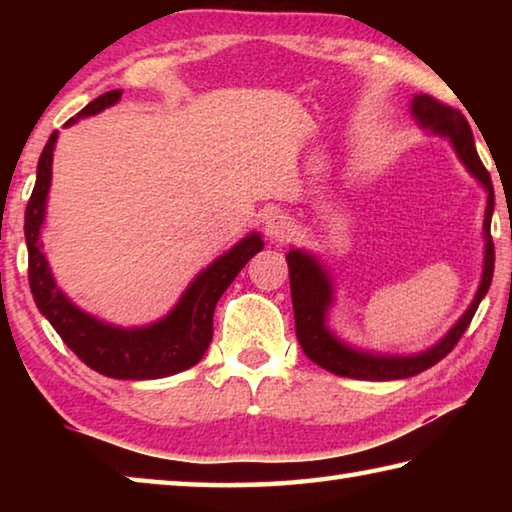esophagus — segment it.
Instances as JSON below:
<instances>
[{
  "label": "esophagus",
  "mask_w": 512,
  "mask_h": 512,
  "mask_svg": "<svg viewBox=\"0 0 512 512\" xmlns=\"http://www.w3.org/2000/svg\"><path fill=\"white\" fill-rule=\"evenodd\" d=\"M266 235L273 241H284L291 237V221L284 214H273L266 221Z\"/></svg>",
  "instance_id": "34e87169"
}]
</instances>
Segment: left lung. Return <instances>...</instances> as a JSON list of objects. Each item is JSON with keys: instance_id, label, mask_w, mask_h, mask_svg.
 <instances>
[{"instance_id": "1", "label": "left lung", "mask_w": 512, "mask_h": 512, "mask_svg": "<svg viewBox=\"0 0 512 512\" xmlns=\"http://www.w3.org/2000/svg\"><path fill=\"white\" fill-rule=\"evenodd\" d=\"M411 110L415 119L422 126L431 128L433 133L447 135L452 140L456 153L461 155L465 167L470 169L474 178L481 180V185L488 189V210H485V268L481 287L476 291V298L465 311L463 318L449 329V334L431 350L415 354V357H375V354L357 352L352 348H345L332 334L325 329V311L332 302V289H329V280L323 268L314 257H309L300 250H291L287 255L289 264V282H291V300H293V316H296V336L302 352L316 363V366L325 368L339 377L350 379H366V381H391V379H406L418 375V372L436 366L440 359H445L449 352L456 348L461 341L465 329L470 327L472 318L479 309V302L490 289L492 273H495V244L490 237V221L492 210H495V189H492V180L488 169L476 153L472 128L467 124L461 110H456L447 103L429 97V94H420L411 103Z\"/></svg>"}]
</instances>
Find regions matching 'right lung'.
<instances>
[{
  "instance_id": "obj_1",
  "label": "right lung",
  "mask_w": 512,
  "mask_h": 512,
  "mask_svg": "<svg viewBox=\"0 0 512 512\" xmlns=\"http://www.w3.org/2000/svg\"><path fill=\"white\" fill-rule=\"evenodd\" d=\"M121 97V90L101 94L85 106L79 117H88L108 108ZM72 117L67 124H74ZM58 133L54 131L40 153L36 187L24 212V237L29 250V287L33 300L60 339L85 366L99 375L115 379H160L196 366L212 341V316L223 291L237 273L264 248L259 235H250L196 277L183 300L171 314L151 327L119 329L83 314L56 289L47 259L40 248V225L45 219V203L51 183V160Z\"/></svg>"
}]
</instances>
